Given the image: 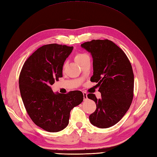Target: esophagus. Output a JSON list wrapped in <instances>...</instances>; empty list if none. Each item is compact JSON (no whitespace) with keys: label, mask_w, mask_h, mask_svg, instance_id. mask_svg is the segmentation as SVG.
<instances>
[{"label":"esophagus","mask_w":157,"mask_h":157,"mask_svg":"<svg viewBox=\"0 0 157 157\" xmlns=\"http://www.w3.org/2000/svg\"><path fill=\"white\" fill-rule=\"evenodd\" d=\"M83 98H84V100L87 99V94L85 92H83Z\"/></svg>","instance_id":"1"}]
</instances>
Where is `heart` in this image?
Returning a JSON list of instances; mask_svg holds the SVG:
<instances>
[{
    "mask_svg": "<svg viewBox=\"0 0 157 157\" xmlns=\"http://www.w3.org/2000/svg\"><path fill=\"white\" fill-rule=\"evenodd\" d=\"M87 56H88L84 53H78L75 55V60L76 62H77V63H79V62H81L82 60H84V59Z\"/></svg>",
    "mask_w": 157,
    "mask_h": 157,
    "instance_id": "b5f03b06",
    "label": "heart"
}]
</instances>
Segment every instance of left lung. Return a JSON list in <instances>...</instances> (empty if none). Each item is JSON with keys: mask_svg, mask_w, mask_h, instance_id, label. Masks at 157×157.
Segmentation results:
<instances>
[{"mask_svg": "<svg viewBox=\"0 0 157 157\" xmlns=\"http://www.w3.org/2000/svg\"><path fill=\"white\" fill-rule=\"evenodd\" d=\"M81 46L92 56L90 81L97 83L101 95L97 99L94 94H88L97 106L90 115V122L99 128L113 126L126 114L133 99L134 80L130 62L123 50L110 40H93Z\"/></svg>", "mask_w": 157, "mask_h": 157, "instance_id": "obj_1", "label": "left lung"}]
</instances>
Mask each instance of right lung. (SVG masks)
<instances>
[{"instance_id":"1","label":"right lung","mask_w":157,"mask_h":157,"mask_svg":"<svg viewBox=\"0 0 157 157\" xmlns=\"http://www.w3.org/2000/svg\"><path fill=\"white\" fill-rule=\"evenodd\" d=\"M73 47L56 44L45 45L24 63L19 84L27 113L37 126L49 132H60L68 126L70 112L83 101L80 90L55 93L50 86L62 77V67Z\"/></svg>"}]
</instances>
